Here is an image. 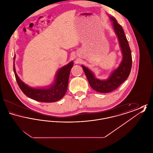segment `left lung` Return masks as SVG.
Instances as JSON below:
<instances>
[{
    "mask_svg": "<svg viewBox=\"0 0 153 153\" xmlns=\"http://www.w3.org/2000/svg\"><path fill=\"white\" fill-rule=\"evenodd\" d=\"M109 18L112 21L114 29L117 36L123 54L122 62L107 80H104L95 78L92 71L85 66L81 65L90 86L96 91L101 93L111 92L119 87L130 75L132 67L131 49L123 29L115 18L112 16H109Z\"/></svg>",
    "mask_w": 153,
    "mask_h": 153,
    "instance_id": "1",
    "label": "left lung"
}]
</instances>
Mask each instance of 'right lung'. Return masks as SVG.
I'll return each instance as SVG.
<instances>
[{
  "mask_svg": "<svg viewBox=\"0 0 153 153\" xmlns=\"http://www.w3.org/2000/svg\"><path fill=\"white\" fill-rule=\"evenodd\" d=\"M14 57V72L16 82L25 95L30 98L39 102H52L60 100L65 95L71 69L73 67V62L61 68L56 76V79L53 84L46 88H34L25 84L19 78L16 73Z\"/></svg>",
  "mask_w": 153,
  "mask_h": 153,
  "instance_id": "right-lung-1",
  "label": "right lung"
}]
</instances>
